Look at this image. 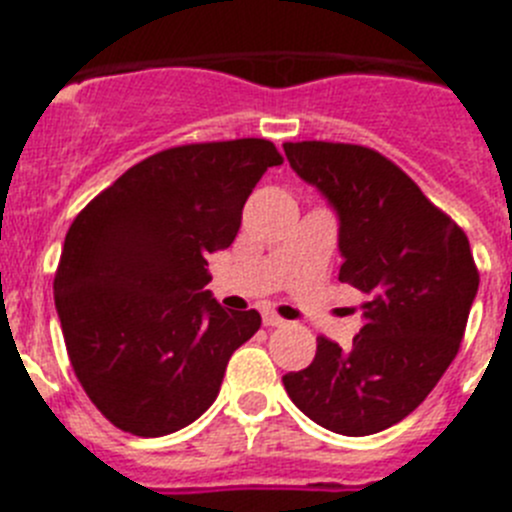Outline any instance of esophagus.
I'll return each mask as SVG.
<instances>
[{"label": "esophagus", "mask_w": 512, "mask_h": 512, "mask_svg": "<svg viewBox=\"0 0 512 512\" xmlns=\"http://www.w3.org/2000/svg\"><path fill=\"white\" fill-rule=\"evenodd\" d=\"M264 325L266 328H282L284 320L279 315H274V312H264Z\"/></svg>", "instance_id": "1"}]
</instances>
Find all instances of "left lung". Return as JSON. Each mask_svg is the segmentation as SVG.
Wrapping results in <instances>:
<instances>
[{
	"label": "left lung",
	"mask_w": 512,
	"mask_h": 512,
	"mask_svg": "<svg viewBox=\"0 0 512 512\" xmlns=\"http://www.w3.org/2000/svg\"><path fill=\"white\" fill-rule=\"evenodd\" d=\"M289 166L338 215V279L361 289L364 328L348 348L318 338L284 374L297 408L341 436H372L413 413L454 361L479 274L464 230L390 158L364 146L284 143Z\"/></svg>",
	"instance_id": "8db88e82"
}]
</instances>
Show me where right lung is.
<instances>
[{"label":"right lung","mask_w":512,"mask_h":512,"mask_svg":"<svg viewBox=\"0 0 512 512\" xmlns=\"http://www.w3.org/2000/svg\"><path fill=\"white\" fill-rule=\"evenodd\" d=\"M271 140L192 143L135 164L71 223L53 279L71 366L99 413L133 436L194 423L256 310H225L205 284L207 256L241 228L269 166Z\"/></svg>","instance_id":"add662e5"}]
</instances>
